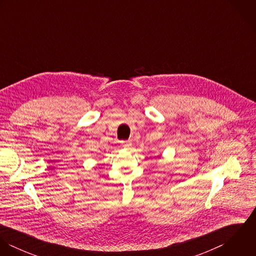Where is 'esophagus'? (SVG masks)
Segmentation results:
<instances>
[{"label": "esophagus", "instance_id": "34e87169", "mask_svg": "<svg viewBox=\"0 0 256 256\" xmlns=\"http://www.w3.org/2000/svg\"><path fill=\"white\" fill-rule=\"evenodd\" d=\"M121 145L124 148H130L132 146V143L130 141H121Z\"/></svg>", "mask_w": 256, "mask_h": 256}]
</instances>
